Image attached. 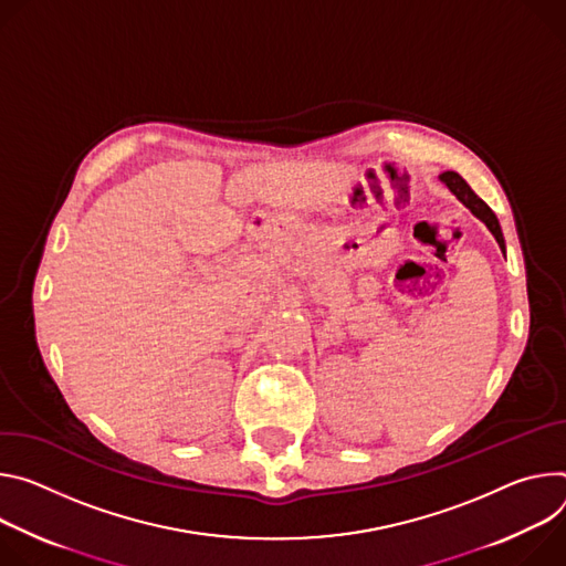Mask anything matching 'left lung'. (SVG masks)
Wrapping results in <instances>:
<instances>
[{
	"mask_svg": "<svg viewBox=\"0 0 566 566\" xmlns=\"http://www.w3.org/2000/svg\"><path fill=\"white\" fill-rule=\"evenodd\" d=\"M441 181H443V184L450 188V191L490 229V233L496 238L499 247L504 249L506 242H504V233H501V227H499L496 216H494L492 209L472 191V188L468 186V181H465L459 172H454V170H446V172L441 175Z\"/></svg>",
	"mask_w": 566,
	"mask_h": 566,
	"instance_id": "1",
	"label": "left lung"
}]
</instances>
